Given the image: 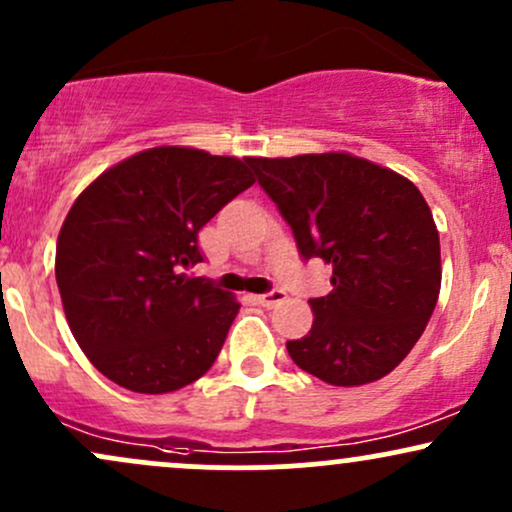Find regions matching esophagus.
Instances as JSON below:
<instances>
[{
  "mask_svg": "<svg viewBox=\"0 0 512 512\" xmlns=\"http://www.w3.org/2000/svg\"><path fill=\"white\" fill-rule=\"evenodd\" d=\"M284 301H286V291H281V289H272V291L262 293V296H257V303H260L262 308H274V305H279Z\"/></svg>",
  "mask_w": 512,
  "mask_h": 512,
  "instance_id": "34e87169",
  "label": "esophagus"
}]
</instances>
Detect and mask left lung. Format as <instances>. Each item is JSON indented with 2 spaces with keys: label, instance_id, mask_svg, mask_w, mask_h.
Here are the masks:
<instances>
[{
  "label": "left lung",
  "instance_id": "1",
  "mask_svg": "<svg viewBox=\"0 0 512 512\" xmlns=\"http://www.w3.org/2000/svg\"><path fill=\"white\" fill-rule=\"evenodd\" d=\"M305 262L332 264L310 298L313 330L286 342L330 385L380 380L424 334L440 291V240L426 199L395 170L349 154L248 158Z\"/></svg>",
  "mask_w": 512,
  "mask_h": 512
}]
</instances>
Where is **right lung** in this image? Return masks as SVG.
Instances as JSON below:
<instances>
[{"label": "right lung", "mask_w": 512, "mask_h": 512, "mask_svg": "<svg viewBox=\"0 0 512 512\" xmlns=\"http://www.w3.org/2000/svg\"><path fill=\"white\" fill-rule=\"evenodd\" d=\"M255 182L245 161L158 146L81 192L57 238L55 276L74 339L105 378L142 395L214 366L240 303L207 276L197 233Z\"/></svg>", "instance_id": "1"}]
</instances>
